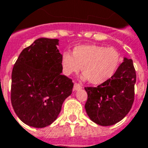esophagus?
<instances>
[{"instance_id":"1","label":"esophagus","mask_w":148,"mask_h":148,"mask_svg":"<svg viewBox=\"0 0 148 148\" xmlns=\"http://www.w3.org/2000/svg\"><path fill=\"white\" fill-rule=\"evenodd\" d=\"M82 86L79 84V83H78V82H75L74 85V91H78V90H81L82 89Z\"/></svg>"}]
</instances>
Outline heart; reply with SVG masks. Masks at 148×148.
<instances>
[{
  "instance_id": "1",
  "label": "heart",
  "mask_w": 148,
  "mask_h": 148,
  "mask_svg": "<svg viewBox=\"0 0 148 148\" xmlns=\"http://www.w3.org/2000/svg\"><path fill=\"white\" fill-rule=\"evenodd\" d=\"M121 61L120 53L114 48L102 45H79L73 49L72 55L64 52L61 56V67L66 75L77 73L81 70L84 78L99 85L112 78Z\"/></svg>"
}]
</instances>
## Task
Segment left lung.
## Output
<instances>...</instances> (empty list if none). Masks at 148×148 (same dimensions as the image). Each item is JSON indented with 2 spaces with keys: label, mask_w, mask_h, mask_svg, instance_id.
<instances>
[{
  "label": "left lung",
  "mask_w": 148,
  "mask_h": 148,
  "mask_svg": "<svg viewBox=\"0 0 148 148\" xmlns=\"http://www.w3.org/2000/svg\"><path fill=\"white\" fill-rule=\"evenodd\" d=\"M136 72L131 59L124 58L108 82L98 87H86L85 108L92 121L103 126L112 125L127 115L134 100Z\"/></svg>",
  "instance_id": "left-lung-1"
}]
</instances>
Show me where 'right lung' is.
<instances>
[{
  "instance_id": "obj_1",
  "label": "right lung",
  "mask_w": 148,
  "mask_h": 148,
  "mask_svg": "<svg viewBox=\"0 0 148 148\" xmlns=\"http://www.w3.org/2000/svg\"><path fill=\"white\" fill-rule=\"evenodd\" d=\"M58 41L36 40L22 51L12 70L11 103L19 119L30 126L52 124L72 93V79L61 74Z\"/></svg>"
}]
</instances>
